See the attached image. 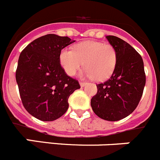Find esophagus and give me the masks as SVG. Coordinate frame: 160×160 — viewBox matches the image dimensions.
I'll list each match as a JSON object with an SVG mask.
<instances>
[{"instance_id": "34e87169", "label": "esophagus", "mask_w": 160, "mask_h": 160, "mask_svg": "<svg viewBox=\"0 0 160 160\" xmlns=\"http://www.w3.org/2000/svg\"><path fill=\"white\" fill-rule=\"evenodd\" d=\"M85 84H86L85 82H80V87H84V86H85Z\"/></svg>"}]
</instances>
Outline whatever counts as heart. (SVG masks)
Listing matches in <instances>:
<instances>
[{"instance_id": "1", "label": "heart", "mask_w": 160, "mask_h": 160, "mask_svg": "<svg viewBox=\"0 0 160 160\" xmlns=\"http://www.w3.org/2000/svg\"><path fill=\"white\" fill-rule=\"evenodd\" d=\"M60 61L68 76H73L83 65L85 69L81 76L102 82L114 72L117 64V52L112 44L86 41L76 44L73 50H61Z\"/></svg>"}]
</instances>
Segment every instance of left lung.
<instances>
[{
  "mask_svg": "<svg viewBox=\"0 0 160 160\" xmlns=\"http://www.w3.org/2000/svg\"><path fill=\"white\" fill-rule=\"evenodd\" d=\"M117 52L114 72L105 82L96 84L97 93L91 100L95 114L108 121H117L132 113L139 104L146 83L143 59L128 43L107 36Z\"/></svg>",
  "mask_w": 160,
  "mask_h": 160,
  "instance_id": "obj_1",
  "label": "left lung"
}]
</instances>
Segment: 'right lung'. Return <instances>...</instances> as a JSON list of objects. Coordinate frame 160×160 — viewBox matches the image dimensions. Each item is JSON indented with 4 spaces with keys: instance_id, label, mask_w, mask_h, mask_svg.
<instances>
[{
    "instance_id": "1",
    "label": "right lung",
    "mask_w": 160,
    "mask_h": 160,
    "mask_svg": "<svg viewBox=\"0 0 160 160\" xmlns=\"http://www.w3.org/2000/svg\"><path fill=\"white\" fill-rule=\"evenodd\" d=\"M73 42L68 37L48 34L34 40L20 55L16 80L21 101L40 120L53 121L62 116L70 95L80 88L60 65V52Z\"/></svg>"
}]
</instances>
